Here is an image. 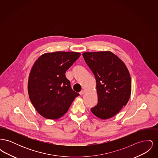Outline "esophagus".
<instances>
[{"instance_id": "obj_1", "label": "esophagus", "mask_w": 158, "mask_h": 158, "mask_svg": "<svg viewBox=\"0 0 158 158\" xmlns=\"http://www.w3.org/2000/svg\"><path fill=\"white\" fill-rule=\"evenodd\" d=\"M84 93H85V91L83 90H82L81 92H80V94H81V95H83V94H84Z\"/></svg>"}]
</instances>
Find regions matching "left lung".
Masks as SVG:
<instances>
[{"label":"left lung","mask_w":158,"mask_h":158,"mask_svg":"<svg viewBox=\"0 0 158 158\" xmlns=\"http://www.w3.org/2000/svg\"><path fill=\"white\" fill-rule=\"evenodd\" d=\"M83 57L95 77L98 103L90 111L101 119H108L126 105L131 81L122 60L110 52H85Z\"/></svg>","instance_id":"obj_1"}]
</instances>
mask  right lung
<instances>
[{"label": "right lung", "instance_id": "add662e5", "mask_svg": "<svg viewBox=\"0 0 158 158\" xmlns=\"http://www.w3.org/2000/svg\"><path fill=\"white\" fill-rule=\"evenodd\" d=\"M80 56L76 52L45 53L34 64L28 79L29 97L38 113L45 118L62 117L79 95L72 89L65 73Z\"/></svg>", "mask_w": 158, "mask_h": 158}]
</instances>
